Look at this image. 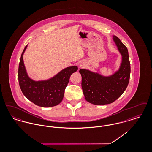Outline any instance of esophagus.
<instances>
[{
  "mask_svg": "<svg viewBox=\"0 0 152 152\" xmlns=\"http://www.w3.org/2000/svg\"><path fill=\"white\" fill-rule=\"evenodd\" d=\"M84 66H85V64H84L83 63H81L80 64V67H84Z\"/></svg>",
  "mask_w": 152,
  "mask_h": 152,
  "instance_id": "1",
  "label": "esophagus"
}]
</instances>
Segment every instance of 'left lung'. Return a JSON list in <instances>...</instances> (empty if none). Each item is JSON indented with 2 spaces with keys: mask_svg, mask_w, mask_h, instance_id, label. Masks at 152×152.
<instances>
[{
  "mask_svg": "<svg viewBox=\"0 0 152 152\" xmlns=\"http://www.w3.org/2000/svg\"><path fill=\"white\" fill-rule=\"evenodd\" d=\"M113 40L122 56L117 71L105 76L88 69H80L85 99L94 105H105L114 102L122 95L129 83L130 66L128 49L117 36L113 35Z\"/></svg>",
  "mask_w": 152,
  "mask_h": 152,
  "instance_id": "obj_1",
  "label": "left lung"
}]
</instances>
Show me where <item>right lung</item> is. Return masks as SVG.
<instances>
[{
	"label": "right lung",
	"instance_id": "1",
	"mask_svg": "<svg viewBox=\"0 0 152 152\" xmlns=\"http://www.w3.org/2000/svg\"><path fill=\"white\" fill-rule=\"evenodd\" d=\"M27 46L22 52L18 69V79L22 92L36 105L42 107L56 106L63 100L70 76L77 71L78 67H66L49 79L34 80L28 76L23 61V54Z\"/></svg>",
	"mask_w": 152,
	"mask_h": 152
}]
</instances>
